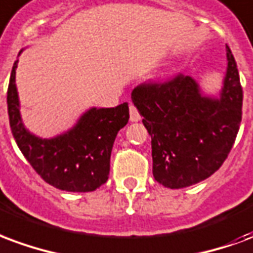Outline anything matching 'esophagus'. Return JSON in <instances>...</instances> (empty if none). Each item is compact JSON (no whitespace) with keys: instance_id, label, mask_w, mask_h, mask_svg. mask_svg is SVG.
<instances>
[{"instance_id":"obj_1","label":"esophagus","mask_w":253,"mask_h":253,"mask_svg":"<svg viewBox=\"0 0 253 253\" xmlns=\"http://www.w3.org/2000/svg\"><path fill=\"white\" fill-rule=\"evenodd\" d=\"M130 121L131 122H138L141 121V115L136 110V107L134 104H130Z\"/></svg>"}]
</instances>
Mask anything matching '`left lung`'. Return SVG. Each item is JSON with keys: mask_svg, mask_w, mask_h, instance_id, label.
<instances>
[{"mask_svg": "<svg viewBox=\"0 0 253 253\" xmlns=\"http://www.w3.org/2000/svg\"><path fill=\"white\" fill-rule=\"evenodd\" d=\"M226 59L220 98L204 96L196 80L184 75L132 89V103L151 136L153 175L166 188H186L211 177L235 143L243 88L229 46Z\"/></svg>", "mask_w": 253, "mask_h": 253, "instance_id": "8db88e82", "label": "left lung"}]
</instances>
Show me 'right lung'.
<instances>
[{
  "mask_svg": "<svg viewBox=\"0 0 253 253\" xmlns=\"http://www.w3.org/2000/svg\"><path fill=\"white\" fill-rule=\"evenodd\" d=\"M14 61L7 87V114L18 149L45 182L65 192H93L108 179L110 158L118 131L126 126L128 104L89 108L74 128L41 139L22 125Z\"/></svg>",
  "mask_w": 253,
  "mask_h": 253,
  "instance_id": "add662e5",
  "label": "right lung"
}]
</instances>
